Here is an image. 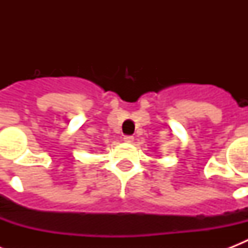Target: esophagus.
Returning a JSON list of instances; mask_svg holds the SVG:
<instances>
[{
  "label": "esophagus",
  "instance_id": "34e87169",
  "mask_svg": "<svg viewBox=\"0 0 248 248\" xmlns=\"http://www.w3.org/2000/svg\"><path fill=\"white\" fill-rule=\"evenodd\" d=\"M124 143H128V144L134 143V136H124Z\"/></svg>",
  "mask_w": 248,
  "mask_h": 248
}]
</instances>
